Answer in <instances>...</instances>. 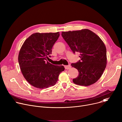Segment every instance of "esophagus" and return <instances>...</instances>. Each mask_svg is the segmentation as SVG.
<instances>
[{"label":"esophagus","instance_id":"obj_1","mask_svg":"<svg viewBox=\"0 0 122 122\" xmlns=\"http://www.w3.org/2000/svg\"><path fill=\"white\" fill-rule=\"evenodd\" d=\"M65 69H67V70H68V69H70V68H71V66L70 65H66L64 66Z\"/></svg>","mask_w":122,"mask_h":122}]
</instances>
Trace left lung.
<instances>
[{
  "label": "left lung",
  "mask_w": 122,
  "mask_h": 122,
  "mask_svg": "<svg viewBox=\"0 0 122 122\" xmlns=\"http://www.w3.org/2000/svg\"><path fill=\"white\" fill-rule=\"evenodd\" d=\"M74 54L80 53V60L71 66L79 71L73 79L75 84L88 86L101 76L106 66V48L100 38L88 29L63 31L61 34Z\"/></svg>",
  "instance_id": "8db88e82"
}]
</instances>
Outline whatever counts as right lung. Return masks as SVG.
I'll return each instance as SVG.
<instances>
[{
  "instance_id": "obj_1",
  "label": "right lung",
  "mask_w": 122,
  "mask_h": 122,
  "mask_svg": "<svg viewBox=\"0 0 122 122\" xmlns=\"http://www.w3.org/2000/svg\"><path fill=\"white\" fill-rule=\"evenodd\" d=\"M55 33L32 34L25 41L20 50L18 62L21 72L29 83L40 89L54 86L63 66L54 65L47 61L52 48L59 37Z\"/></svg>"
}]
</instances>
